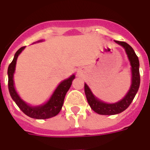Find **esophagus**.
Wrapping results in <instances>:
<instances>
[{"label": "esophagus", "mask_w": 150, "mask_h": 150, "mask_svg": "<svg viewBox=\"0 0 150 150\" xmlns=\"http://www.w3.org/2000/svg\"><path fill=\"white\" fill-rule=\"evenodd\" d=\"M79 73H80V72H79V71H78V74H79Z\"/></svg>", "instance_id": "1"}]
</instances>
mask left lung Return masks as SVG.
I'll list each match as a JSON object with an SVG mask.
<instances>
[{"instance_id": "left-lung-1", "label": "left lung", "mask_w": 150, "mask_h": 150, "mask_svg": "<svg viewBox=\"0 0 150 150\" xmlns=\"http://www.w3.org/2000/svg\"><path fill=\"white\" fill-rule=\"evenodd\" d=\"M115 42L122 46L126 50V54H128V58L129 59L130 64L132 66V85L127 95L121 101L113 104H108L97 99L93 96L89 88L88 87L86 84H85V93L88 103L92 110L100 115H115L126 110L135 98L140 84V75L139 69V62L134 50L126 42L119 41H115Z\"/></svg>"}]
</instances>
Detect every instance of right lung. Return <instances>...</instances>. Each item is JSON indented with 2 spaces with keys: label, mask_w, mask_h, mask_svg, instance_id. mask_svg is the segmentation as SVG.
Masks as SVG:
<instances>
[{
  "label": "right lung",
  "mask_w": 150,
  "mask_h": 150,
  "mask_svg": "<svg viewBox=\"0 0 150 150\" xmlns=\"http://www.w3.org/2000/svg\"><path fill=\"white\" fill-rule=\"evenodd\" d=\"M24 47H25L24 46L21 47L20 49L17 51L14 54V59L8 66V89H9L10 95L11 96L12 99L15 102L17 105L20 108L21 110L29 117L38 119H45L54 117L56 115H58L62 109L65 95L71 87L72 80L75 79V75H71L69 79L64 80L62 82H61L60 85L54 91V94L52 95V96L49 99V101L45 105L37 107H31L28 105H27L24 101L21 99L20 97L17 94V92L14 89V81H13V75H14V70H15L16 61H17V58H18L19 54L24 49Z\"/></svg>",
  "instance_id": "add662e5"
}]
</instances>
